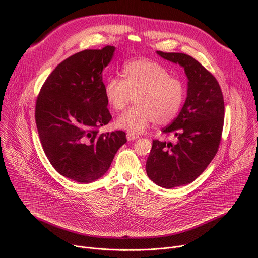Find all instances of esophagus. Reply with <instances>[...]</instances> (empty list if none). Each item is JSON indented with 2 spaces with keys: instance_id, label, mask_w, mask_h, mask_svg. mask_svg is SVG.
<instances>
[{
  "instance_id": "1",
  "label": "esophagus",
  "mask_w": 258,
  "mask_h": 258,
  "mask_svg": "<svg viewBox=\"0 0 258 258\" xmlns=\"http://www.w3.org/2000/svg\"><path fill=\"white\" fill-rule=\"evenodd\" d=\"M138 138H139V136H137V135H134V134H132V133H130V132L126 133V139H127V141H134V140H137Z\"/></svg>"
}]
</instances>
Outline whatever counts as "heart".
Wrapping results in <instances>:
<instances>
[{
    "label": "heart",
    "instance_id": "obj_1",
    "mask_svg": "<svg viewBox=\"0 0 258 258\" xmlns=\"http://www.w3.org/2000/svg\"><path fill=\"white\" fill-rule=\"evenodd\" d=\"M123 80L113 77L104 84V95L115 111H121L135 97L136 106L126 110L116 120L119 128L132 134L143 133L153 121L164 125L175 118L186 97L181 81L170 77L160 63L137 59L122 68Z\"/></svg>",
    "mask_w": 258,
    "mask_h": 258
}]
</instances>
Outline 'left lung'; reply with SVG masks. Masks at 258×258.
<instances>
[{"mask_svg": "<svg viewBox=\"0 0 258 258\" xmlns=\"http://www.w3.org/2000/svg\"><path fill=\"white\" fill-rule=\"evenodd\" d=\"M157 54L183 67L188 78L187 99L177 117L162 130L176 143L154 140L146 171L156 185L171 189L195 180L214 158L222 139L225 103L211 73L183 53Z\"/></svg>", "mask_w": 258, "mask_h": 258, "instance_id": "1", "label": "left lung"}]
</instances>
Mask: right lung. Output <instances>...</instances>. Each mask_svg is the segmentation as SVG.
Here are the masks:
<instances>
[{
  "mask_svg": "<svg viewBox=\"0 0 258 258\" xmlns=\"http://www.w3.org/2000/svg\"><path fill=\"white\" fill-rule=\"evenodd\" d=\"M115 48L85 50L62 61L43 85L35 123L50 163L61 175L92 182L109 169L125 133L100 134L112 116L107 108L102 71Z\"/></svg>",
  "mask_w": 258,
  "mask_h": 258,
  "instance_id": "right-lung-1",
  "label": "right lung"
}]
</instances>
